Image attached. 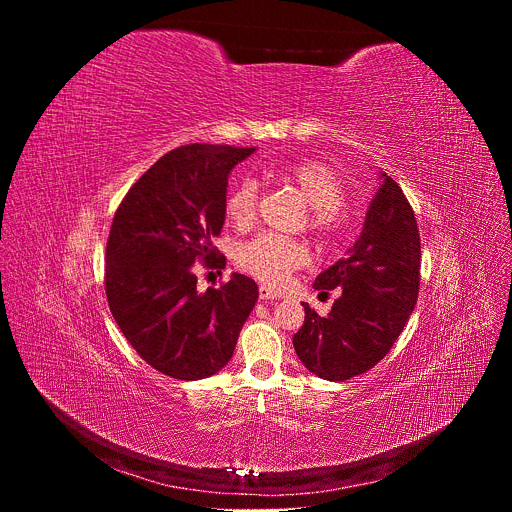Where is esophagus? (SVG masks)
<instances>
[{"instance_id":"obj_1","label":"esophagus","mask_w":512,"mask_h":512,"mask_svg":"<svg viewBox=\"0 0 512 512\" xmlns=\"http://www.w3.org/2000/svg\"><path fill=\"white\" fill-rule=\"evenodd\" d=\"M259 298L261 300H277L279 294L275 289H271L269 285H259Z\"/></svg>"}]
</instances>
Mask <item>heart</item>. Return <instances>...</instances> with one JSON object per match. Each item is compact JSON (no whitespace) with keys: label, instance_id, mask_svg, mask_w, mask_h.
I'll return each instance as SVG.
<instances>
[{"label":"heart","instance_id":"obj_1","mask_svg":"<svg viewBox=\"0 0 512 512\" xmlns=\"http://www.w3.org/2000/svg\"><path fill=\"white\" fill-rule=\"evenodd\" d=\"M283 176L296 184L306 202L310 204L308 229L318 237H332L340 223L346 190L344 182L334 168L324 162L306 160L291 164ZM229 221L237 229H249L259 212V182L243 178L229 194L225 204ZM310 259V249L304 241L263 233L243 243L237 251V265L259 281L279 287L289 275Z\"/></svg>","mask_w":512,"mask_h":512}]
</instances>
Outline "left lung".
Returning <instances> with one entry per match:
<instances>
[{
	"label": "left lung",
	"mask_w": 512,
	"mask_h": 512,
	"mask_svg": "<svg viewBox=\"0 0 512 512\" xmlns=\"http://www.w3.org/2000/svg\"><path fill=\"white\" fill-rule=\"evenodd\" d=\"M350 253L322 271L314 289L340 287L322 318L308 304L294 348L304 367L326 381L371 371L403 332L419 294L421 243L413 208L387 174Z\"/></svg>",
	"instance_id": "left-lung-1"
}]
</instances>
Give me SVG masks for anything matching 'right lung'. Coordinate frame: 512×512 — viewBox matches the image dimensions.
Masks as SVG:
<instances>
[{
  "label": "right lung",
  "instance_id": "1",
  "mask_svg": "<svg viewBox=\"0 0 512 512\" xmlns=\"http://www.w3.org/2000/svg\"><path fill=\"white\" fill-rule=\"evenodd\" d=\"M255 148L190 143L162 156L115 210L105 251L109 310L135 352L158 373L196 381L231 360L257 298L241 273L196 289L194 263L223 269L212 247L225 223L231 170Z\"/></svg>",
  "mask_w": 512,
  "mask_h": 512
}]
</instances>
